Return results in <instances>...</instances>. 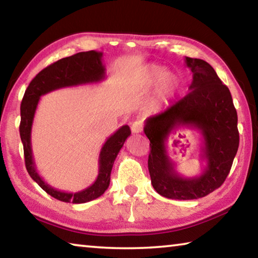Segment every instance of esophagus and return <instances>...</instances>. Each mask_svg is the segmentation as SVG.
<instances>
[{
    "instance_id": "34e87169",
    "label": "esophagus",
    "mask_w": 258,
    "mask_h": 258,
    "mask_svg": "<svg viewBox=\"0 0 258 258\" xmlns=\"http://www.w3.org/2000/svg\"><path fill=\"white\" fill-rule=\"evenodd\" d=\"M142 131V123L140 120H137L134 121V123L132 124V132L138 134V133H141Z\"/></svg>"
}]
</instances>
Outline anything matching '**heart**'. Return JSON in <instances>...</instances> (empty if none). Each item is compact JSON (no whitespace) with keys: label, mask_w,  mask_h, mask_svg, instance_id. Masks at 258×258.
I'll return each mask as SVG.
<instances>
[{"label":"heart","mask_w":258,"mask_h":258,"mask_svg":"<svg viewBox=\"0 0 258 258\" xmlns=\"http://www.w3.org/2000/svg\"><path fill=\"white\" fill-rule=\"evenodd\" d=\"M159 83L157 89V100L159 102L167 103L176 97L180 91V78L173 73H167L166 69L159 66L148 67L145 76L141 80V87L148 89Z\"/></svg>","instance_id":"heart-1"}]
</instances>
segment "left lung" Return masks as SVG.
Segmentation results:
<instances>
[{"mask_svg":"<svg viewBox=\"0 0 258 258\" xmlns=\"http://www.w3.org/2000/svg\"><path fill=\"white\" fill-rule=\"evenodd\" d=\"M192 72L190 92L158 115L148 117L145 134L150 141L148 159L151 184L163 197L191 200L220 187L229 175L239 147L238 116L230 90L206 61L185 56ZM180 125L198 128L203 135L202 176L183 178L173 168L165 142Z\"/></svg>","mask_w":258,"mask_h":258,"instance_id":"1","label":"left lung"}]
</instances>
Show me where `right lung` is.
<instances>
[{"label": "right lung", "mask_w": 258, "mask_h": 258, "mask_svg": "<svg viewBox=\"0 0 258 258\" xmlns=\"http://www.w3.org/2000/svg\"><path fill=\"white\" fill-rule=\"evenodd\" d=\"M106 77V68L102 63V52H80L72 56L60 59L56 62L43 69L26 90L20 106L19 132L24 146L25 165L30 177L40 185L46 194L63 203L84 204L99 198L108 189L113 161L131 135L128 125L121 126L113 133L101 148L99 156V174L95 182L86 189L78 192L60 191L43 180L35 167L30 133L38 101L42 95L62 87L77 86L90 83H98Z\"/></svg>", "instance_id": "obj_1"}]
</instances>
